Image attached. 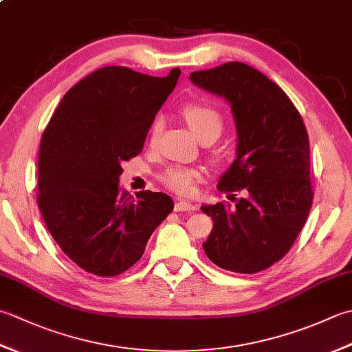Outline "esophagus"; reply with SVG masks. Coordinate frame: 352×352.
<instances>
[{
	"label": "esophagus",
	"instance_id": "1",
	"mask_svg": "<svg viewBox=\"0 0 352 352\" xmlns=\"http://www.w3.org/2000/svg\"><path fill=\"white\" fill-rule=\"evenodd\" d=\"M174 210L175 212H188V213H192L197 210V206L195 204H190L188 203V201H177L175 206H174Z\"/></svg>",
	"mask_w": 352,
	"mask_h": 352
}]
</instances>
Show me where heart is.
<instances>
[{
  "label": "heart",
  "instance_id": "1",
  "mask_svg": "<svg viewBox=\"0 0 352 352\" xmlns=\"http://www.w3.org/2000/svg\"><path fill=\"white\" fill-rule=\"evenodd\" d=\"M182 113L189 124L190 130L197 134V138L203 140H214L219 136L223 129V116L221 111L210 102L193 101L188 102L183 107ZM163 130L162 118H155L149 129V142L159 139ZM201 178V170L189 166H169L160 175L162 183L172 192L180 193V195H189L195 188V183Z\"/></svg>",
  "mask_w": 352,
  "mask_h": 352
}]
</instances>
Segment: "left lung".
Wrapping results in <instances>:
<instances>
[{
  "instance_id": "obj_1",
  "label": "left lung",
  "mask_w": 352,
  "mask_h": 352,
  "mask_svg": "<svg viewBox=\"0 0 352 352\" xmlns=\"http://www.w3.org/2000/svg\"><path fill=\"white\" fill-rule=\"evenodd\" d=\"M190 80L231 104L239 139L236 160L218 184L236 206L201 207L213 219L203 248L226 271H265L289 252L311 208L304 121L278 85L245 63L192 72ZM234 191L245 198L237 200Z\"/></svg>"
}]
</instances>
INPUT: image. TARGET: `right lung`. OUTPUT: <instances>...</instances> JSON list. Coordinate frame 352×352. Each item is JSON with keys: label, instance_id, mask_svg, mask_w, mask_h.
<instances>
[{"label": "right lung", "instance_id": "obj_1", "mask_svg": "<svg viewBox=\"0 0 352 352\" xmlns=\"http://www.w3.org/2000/svg\"><path fill=\"white\" fill-rule=\"evenodd\" d=\"M182 71L151 77L125 66L89 74L62 98L43 131L37 206L52 239L78 267L116 276L140 260L174 210L163 192H119L122 162L142 153Z\"/></svg>", "mask_w": 352, "mask_h": 352}]
</instances>
